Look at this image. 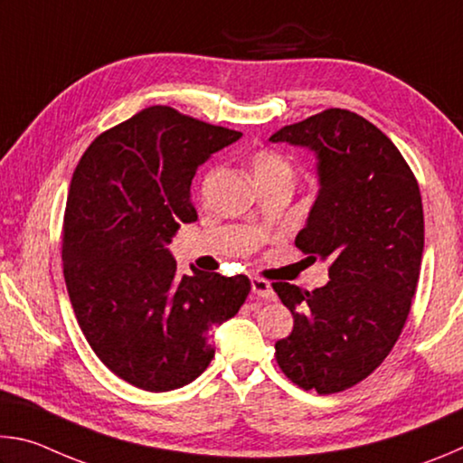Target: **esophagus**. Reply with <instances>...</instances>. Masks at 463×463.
<instances>
[{
    "instance_id": "1",
    "label": "esophagus",
    "mask_w": 463,
    "mask_h": 463,
    "mask_svg": "<svg viewBox=\"0 0 463 463\" xmlns=\"http://www.w3.org/2000/svg\"><path fill=\"white\" fill-rule=\"evenodd\" d=\"M250 289L257 298H263V300H276V292L269 286V281H265L261 278H253L250 279Z\"/></svg>"
}]
</instances>
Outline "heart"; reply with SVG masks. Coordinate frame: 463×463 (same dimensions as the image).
<instances>
[{"label": "heart", "instance_id": "b5f03b06", "mask_svg": "<svg viewBox=\"0 0 463 463\" xmlns=\"http://www.w3.org/2000/svg\"><path fill=\"white\" fill-rule=\"evenodd\" d=\"M249 165L253 171V177L257 185H268V184H292L294 182V167L289 165V161L284 155H279L271 148H257L250 153ZM216 175V171H208L203 177V192L208 190L210 184Z\"/></svg>", "mask_w": 463, "mask_h": 463}]
</instances>
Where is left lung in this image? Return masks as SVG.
<instances>
[{
    "label": "left lung",
    "instance_id": "1",
    "mask_svg": "<svg viewBox=\"0 0 463 463\" xmlns=\"http://www.w3.org/2000/svg\"><path fill=\"white\" fill-rule=\"evenodd\" d=\"M315 151L320 190L296 247L328 263L308 292L276 281L294 328L276 359L304 390L335 394L365 380L394 347L417 292L425 221L417 177L383 132L331 108L271 135Z\"/></svg>",
    "mask_w": 463,
    "mask_h": 463
}]
</instances>
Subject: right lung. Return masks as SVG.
<instances>
[{"label":"right lung","instance_id":"add662e5","mask_svg":"<svg viewBox=\"0 0 463 463\" xmlns=\"http://www.w3.org/2000/svg\"><path fill=\"white\" fill-rule=\"evenodd\" d=\"M242 135L140 109L77 163L62 222V273L77 323L109 372L148 392L194 382L214 357L210 328L237 315L247 276H179L167 245L198 221L190 185L210 155Z\"/></svg>","mask_w":463,"mask_h":463}]
</instances>
